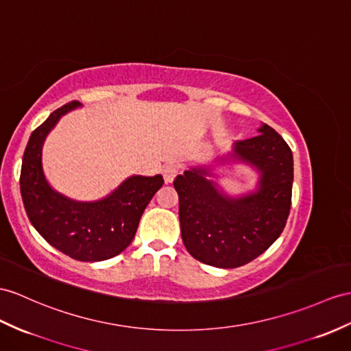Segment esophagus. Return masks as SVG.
<instances>
[{
    "label": "esophagus",
    "mask_w": 351,
    "mask_h": 351,
    "mask_svg": "<svg viewBox=\"0 0 351 351\" xmlns=\"http://www.w3.org/2000/svg\"><path fill=\"white\" fill-rule=\"evenodd\" d=\"M177 174H178V168L176 165H173V164L165 165L164 169H162V176H164V180H165L167 184L168 183H173V180H174Z\"/></svg>",
    "instance_id": "34e87169"
}]
</instances>
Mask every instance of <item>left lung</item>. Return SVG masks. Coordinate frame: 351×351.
Masks as SVG:
<instances>
[{"label": "left lung", "mask_w": 351, "mask_h": 351, "mask_svg": "<svg viewBox=\"0 0 351 351\" xmlns=\"http://www.w3.org/2000/svg\"><path fill=\"white\" fill-rule=\"evenodd\" d=\"M259 135L234 143L225 159L249 164L259 173L258 189L228 196L208 180L210 167H195L177 176L183 244L196 261L217 268H238L258 258L283 232L292 204L293 156L268 125Z\"/></svg>", "instance_id": "1"}]
</instances>
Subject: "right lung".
Masks as SVG:
<instances>
[{"instance_id":"obj_1","label":"right lung","mask_w":351,"mask_h":351,"mask_svg":"<svg viewBox=\"0 0 351 351\" xmlns=\"http://www.w3.org/2000/svg\"><path fill=\"white\" fill-rule=\"evenodd\" d=\"M80 107L71 101L55 110L29 136L21 169V193L32 226L70 258L99 262L122 253L134 240L147 204L162 184L155 177L132 176L106 198L80 202L56 192L43 173V144L59 119Z\"/></svg>"}]
</instances>
